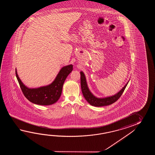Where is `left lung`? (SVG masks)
<instances>
[{
	"label": "left lung",
	"instance_id": "left-lung-1",
	"mask_svg": "<svg viewBox=\"0 0 155 155\" xmlns=\"http://www.w3.org/2000/svg\"><path fill=\"white\" fill-rule=\"evenodd\" d=\"M80 75H81V87L83 96L85 97L86 100L89 102L91 105L94 106L95 107H102L105 106L110 105L116 102L122 95V93L124 92L126 86L128 84L130 81L129 80L125 85L124 86L119 92H117L115 95L105 97H97L94 95L90 90L87 84L86 76L84 73L82 71H80Z\"/></svg>",
	"mask_w": 155,
	"mask_h": 155
}]
</instances>
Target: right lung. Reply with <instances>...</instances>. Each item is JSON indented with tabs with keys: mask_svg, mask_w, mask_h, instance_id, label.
Returning a JSON list of instances; mask_svg holds the SVG:
<instances>
[{
	"mask_svg": "<svg viewBox=\"0 0 155 155\" xmlns=\"http://www.w3.org/2000/svg\"><path fill=\"white\" fill-rule=\"evenodd\" d=\"M72 64L63 66L51 84L37 88H29L21 81L15 69L17 80L24 95L30 102L40 105H50L59 99L63 84L66 78L73 70Z\"/></svg>",
	"mask_w": 155,
	"mask_h": 155,
	"instance_id": "add662e5",
	"label": "right lung"
}]
</instances>
